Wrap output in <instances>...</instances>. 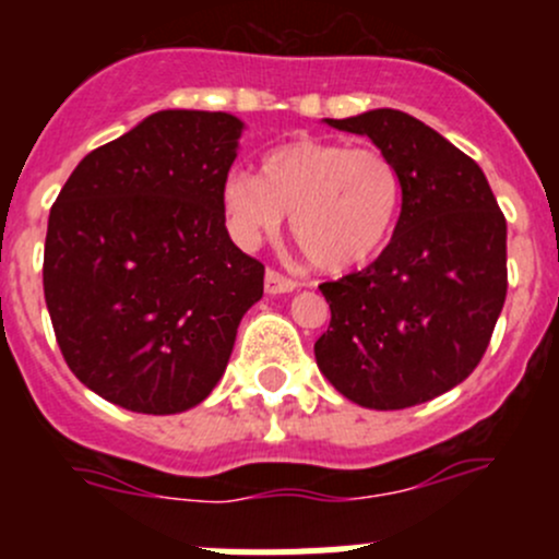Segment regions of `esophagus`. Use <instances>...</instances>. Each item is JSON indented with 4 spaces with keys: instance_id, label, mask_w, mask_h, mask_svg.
Returning <instances> with one entry per match:
<instances>
[{
    "instance_id": "obj_1",
    "label": "esophagus",
    "mask_w": 559,
    "mask_h": 559,
    "mask_svg": "<svg viewBox=\"0 0 559 559\" xmlns=\"http://www.w3.org/2000/svg\"><path fill=\"white\" fill-rule=\"evenodd\" d=\"M295 289H297V281L286 278V275H281L278 270H267V275H264V292H267V295H286V292H295Z\"/></svg>"
}]
</instances>
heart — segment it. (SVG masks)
Returning <instances> with one entry per match:
<instances>
[{
  "instance_id": "obj_1",
  "label": "heart",
  "mask_w": 559,
  "mask_h": 559,
  "mask_svg": "<svg viewBox=\"0 0 559 559\" xmlns=\"http://www.w3.org/2000/svg\"><path fill=\"white\" fill-rule=\"evenodd\" d=\"M403 183L394 162L373 145L295 140L270 151L262 175L233 170L222 205L240 246H257L292 213V238L313 267H357L381 251L397 222Z\"/></svg>"
}]
</instances>
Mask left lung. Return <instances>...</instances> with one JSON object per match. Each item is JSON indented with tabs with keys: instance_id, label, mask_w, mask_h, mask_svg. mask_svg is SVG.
<instances>
[{
	"instance_id": "left-lung-1",
	"label": "left lung",
	"mask_w": 559,
	"mask_h": 559,
	"mask_svg": "<svg viewBox=\"0 0 559 559\" xmlns=\"http://www.w3.org/2000/svg\"><path fill=\"white\" fill-rule=\"evenodd\" d=\"M324 121L384 151L403 207L373 264L319 286L332 319L316 365L352 403L411 408L462 384L487 352L509 289L506 216L481 167L419 118L379 107Z\"/></svg>"
}]
</instances>
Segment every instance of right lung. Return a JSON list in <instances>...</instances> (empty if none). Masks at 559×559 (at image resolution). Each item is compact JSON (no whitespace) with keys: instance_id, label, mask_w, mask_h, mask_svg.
I'll list each match as a JSON object with an SVG mask.
<instances>
[{"instance_id":"1","label":"right lung","mask_w":559,"mask_h":559,"mask_svg":"<svg viewBox=\"0 0 559 559\" xmlns=\"http://www.w3.org/2000/svg\"><path fill=\"white\" fill-rule=\"evenodd\" d=\"M243 121L159 110L83 156L48 216L43 289L81 384L134 414L213 392L264 264L229 238L222 186Z\"/></svg>"}]
</instances>
